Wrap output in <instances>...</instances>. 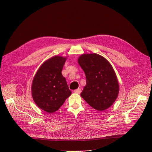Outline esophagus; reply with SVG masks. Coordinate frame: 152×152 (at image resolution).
I'll list each match as a JSON object with an SVG mask.
<instances>
[{"label": "esophagus", "mask_w": 152, "mask_h": 152, "mask_svg": "<svg viewBox=\"0 0 152 152\" xmlns=\"http://www.w3.org/2000/svg\"><path fill=\"white\" fill-rule=\"evenodd\" d=\"M81 92V90L80 88L77 89H76V90L74 91V92H75V93H76V94H80Z\"/></svg>", "instance_id": "1"}]
</instances>
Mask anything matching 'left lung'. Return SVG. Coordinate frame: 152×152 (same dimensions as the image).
<instances>
[{
  "mask_svg": "<svg viewBox=\"0 0 152 152\" xmlns=\"http://www.w3.org/2000/svg\"><path fill=\"white\" fill-rule=\"evenodd\" d=\"M77 61L86 77L81 96L95 110L108 109L117 99L119 91L112 66L105 58L95 53L83 54Z\"/></svg>",
  "mask_w": 152,
  "mask_h": 152,
  "instance_id": "1",
  "label": "left lung"
}]
</instances>
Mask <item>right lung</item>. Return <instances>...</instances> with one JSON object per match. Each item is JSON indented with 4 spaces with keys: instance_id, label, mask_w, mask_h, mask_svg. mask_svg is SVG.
Returning <instances> with one entry per match:
<instances>
[{
    "instance_id": "1",
    "label": "right lung",
    "mask_w": 152,
    "mask_h": 152,
    "mask_svg": "<svg viewBox=\"0 0 152 152\" xmlns=\"http://www.w3.org/2000/svg\"><path fill=\"white\" fill-rule=\"evenodd\" d=\"M66 57L56 55L39 67L31 86L32 97L37 106L49 113L57 111L71 94L61 74Z\"/></svg>"
}]
</instances>
